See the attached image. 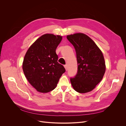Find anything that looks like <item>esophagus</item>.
Here are the masks:
<instances>
[{
  "label": "esophagus",
  "mask_w": 126,
  "mask_h": 126,
  "mask_svg": "<svg viewBox=\"0 0 126 126\" xmlns=\"http://www.w3.org/2000/svg\"><path fill=\"white\" fill-rule=\"evenodd\" d=\"M64 67H65V69H66V70H67V69H68V67H67V65H65L64 66Z\"/></svg>",
  "instance_id": "34e87169"
}]
</instances>
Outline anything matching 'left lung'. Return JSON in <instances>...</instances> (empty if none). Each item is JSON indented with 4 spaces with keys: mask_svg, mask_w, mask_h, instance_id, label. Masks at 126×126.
Listing matches in <instances>:
<instances>
[{
    "mask_svg": "<svg viewBox=\"0 0 126 126\" xmlns=\"http://www.w3.org/2000/svg\"><path fill=\"white\" fill-rule=\"evenodd\" d=\"M67 38L75 48L78 66L77 75L70 79L71 85L78 92L87 93L104 77L106 65L103 54L95 42L83 33L68 35Z\"/></svg>",
    "mask_w": 126,
    "mask_h": 126,
    "instance_id": "8db88e82",
    "label": "left lung"
}]
</instances>
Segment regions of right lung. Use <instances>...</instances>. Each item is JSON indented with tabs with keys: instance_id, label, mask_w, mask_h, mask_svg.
I'll use <instances>...</instances> for the list:
<instances>
[{
	"instance_id": "add662e5",
	"label": "right lung",
	"mask_w": 126,
	"mask_h": 126,
	"mask_svg": "<svg viewBox=\"0 0 126 126\" xmlns=\"http://www.w3.org/2000/svg\"><path fill=\"white\" fill-rule=\"evenodd\" d=\"M62 37L46 34L33 43L25 55L22 63L24 74L37 91L47 93L57 86L65 71L58 62L56 49Z\"/></svg>"
}]
</instances>
